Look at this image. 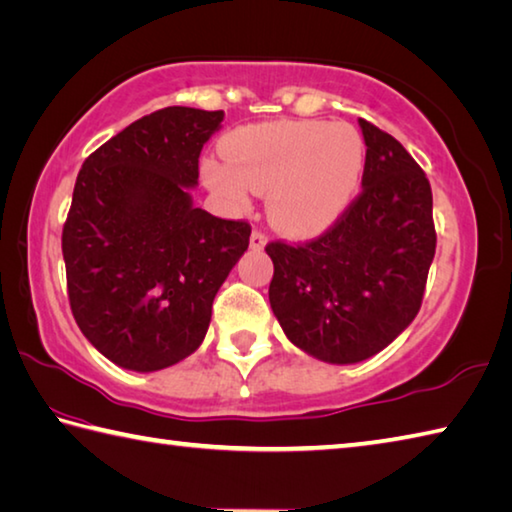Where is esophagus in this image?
Instances as JSON below:
<instances>
[{
    "instance_id": "1",
    "label": "esophagus",
    "mask_w": 512,
    "mask_h": 512,
    "mask_svg": "<svg viewBox=\"0 0 512 512\" xmlns=\"http://www.w3.org/2000/svg\"><path fill=\"white\" fill-rule=\"evenodd\" d=\"M249 245H252V249H265L267 245V236L260 234V231H254L252 238H249Z\"/></svg>"
}]
</instances>
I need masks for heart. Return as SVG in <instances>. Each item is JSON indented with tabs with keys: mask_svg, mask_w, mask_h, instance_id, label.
Instances as JSON below:
<instances>
[{
	"mask_svg": "<svg viewBox=\"0 0 512 512\" xmlns=\"http://www.w3.org/2000/svg\"><path fill=\"white\" fill-rule=\"evenodd\" d=\"M229 165L202 162L207 187L236 207L249 189L267 194V211L287 234L307 236L334 225L352 207L365 173V142L352 124L281 120L252 124L223 144Z\"/></svg>",
	"mask_w": 512,
	"mask_h": 512,
	"instance_id": "b5f03b06",
	"label": "heart"
}]
</instances>
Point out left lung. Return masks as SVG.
<instances>
[{"instance_id": "1", "label": "left lung", "mask_w": 512, "mask_h": 512, "mask_svg": "<svg viewBox=\"0 0 512 512\" xmlns=\"http://www.w3.org/2000/svg\"><path fill=\"white\" fill-rule=\"evenodd\" d=\"M363 191L321 238L269 243V305L289 343L318 361L361 363L414 321L435 258L426 173L390 133L359 120Z\"/></svg>"}]
</instances>
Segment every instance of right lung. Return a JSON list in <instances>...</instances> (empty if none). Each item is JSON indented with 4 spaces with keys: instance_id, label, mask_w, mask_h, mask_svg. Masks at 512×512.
<instances>
[{
    "instance_id": "obj_1",
    "label": "right lung",
    "mask_w": 512,
    "mask_h": 512,
    "mask_svg": "<svg viewBox=\"0 0 512 512\" xmlns=\"http://www.w3.org/2000/svg\"><path fill=\"white\" fill-rule=\"evenodd\" d=\"M225 111L167 106L129 124L77 173L62 254L89 343L131 372H158L205 341L211 303L252 227L194 205L198 158Z\"/></svg>"
}]
</instances>
